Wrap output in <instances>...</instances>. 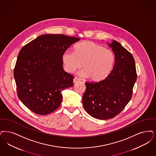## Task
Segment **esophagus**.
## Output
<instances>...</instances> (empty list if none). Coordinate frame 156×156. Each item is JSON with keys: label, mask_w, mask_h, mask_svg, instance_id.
<instances>
[{"label": "esophagus", "mask_w": 156, "mask_h": 156, "mask_svg": "<svg viewBox=\"0 0 156 156\" xmlns=\"http://www.w3.org/2000/svg\"><path fill=\"white\" fill-rule=\"evenodd\" d=\"M80 81V79H79L78 78H76V77H75L74 78V80H73V82L74 83H77V82H78Z\"/></svg>", "instance_id": "34e87169"}]
</instances>
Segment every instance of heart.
I'll list each match as a JSON object with an SVG mask.
<instances>
[{
  "label": "heart",
  "mask_w": 156,
  "mask_h": 156,
  "mask_svg": "<svg viewBox=\"0 0 156 156\" xmlns=\"http://www.w3.org/2000/svg\"><path fill=\"white\" fill-rule=\"evenodd\" d=\"M65 70L73 73L82 67V74L94 82L105 80L112 70L115 56L112 50L91 41H84L74 47V52L66 50L62 55Z\"/></svg>",
  "instance_id": "obj_1"
}]
</instances>
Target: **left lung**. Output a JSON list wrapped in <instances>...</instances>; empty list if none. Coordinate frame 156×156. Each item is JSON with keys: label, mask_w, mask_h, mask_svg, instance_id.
Listing matches in <instances>:
<instances>
[{"label": "left lung", "mask_w": 156, "mask_h": 156, "mask_svg": "<svg viewBox=\"0 0 156 156\" xmlns=\"http://www.w3.org/2000/svg\"><path fill=\"white\" fill-rule=\"evenodd\" d=\"M108 44L115 55L113 69L103 81L86 82L82 98L87 112L99 119H112L123 110L132 98L137 78L135 60L131 53L116 41Z\"/></svg>", "instance_id": "1"}]
</instances>
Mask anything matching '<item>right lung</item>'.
Returning <instances> with one entry per match:
<instances>
[{
  "label": "right lung",
  "instance_id": "1",
  "mask_svg": "<svg viewBox=\"0 0 156 156\" xmlns=\"http://www.w3.org/2000/svg\"><path fill=\"white\" fill-rule=\"evenodd\" d=\"M80 38L45 34L20 50L14 69L17 95L32 112L46 115L56 110L62 91L73 86L74 76L64 71L62 56Z\"/></svg>",
  "mask_w": 156,
  "mask_h": 156
}]
</instances>
